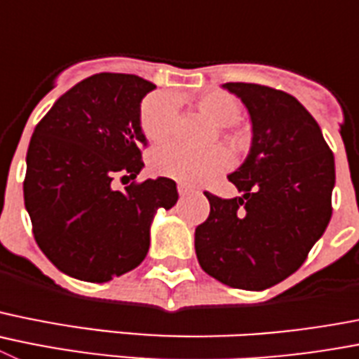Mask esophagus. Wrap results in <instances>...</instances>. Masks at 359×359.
<instances>
[{"label": "esophagus", "instance_id": "34e87169", "mask_svg": "<svg viewBox=\"0 0 359 359\" xmlns=\"http://www.w3.org/2000/svg\"><path fill=\"white\" fill-rule=\"evenodd\" d=\"M194 187H190V185H187V183H180V185H177V192H180V196L182 197H185V196H189V194H192L194 192Z\"/></svg>", "mask_w": 359, "mask_h": 359}]
</instances>
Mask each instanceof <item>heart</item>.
<instances>
[{"instance_id":"1","label":"heart","mask_w":359,"mask_h":359,"mask_svg":"<svg viewBox=\"0 0 359 359\" xmlns=\"http://www.w3.org/2000/svg\"><path fill=\"white\" fill-rule=\"evenodd\" d=\"M194 104L217 126L229 128L240 119V104L226 92L208 90L194 97ZM177 121V97L172 92H154L140 104V130L151 142H163L172 135ZM231 163L224 147L192 151L180 144H165L151 154V167L156 174L183 183L205 182L222 172Z\"/></svg>"}]
</instances>
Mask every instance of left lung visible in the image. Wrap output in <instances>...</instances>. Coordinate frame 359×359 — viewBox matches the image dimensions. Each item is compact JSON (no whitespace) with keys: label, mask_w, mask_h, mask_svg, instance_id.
I'll return each instance as SVG.
<instances>
[{"label":"left lung","mask_w":359,"mask_h":359,"mask_svg":"<svg viewBox=\"0 0 359 359\" xmlns=\"http://www.w3.org/2000/svg\"><path fill=\"white\" fill-rule=\"evenodd\" d=\"M222 87L248 108L252 146L228 176L242 196L205 192L210 215L196 228L197 259L228 287L265 290L301 267L330 224L334 156L294 96L242 81Z\"/></svg>","instance_id":"left-lung-1"}]
</instances>
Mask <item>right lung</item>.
Instances as JSON below:
<instances>
[{
    "label": "right lung",
    "instance_id": "right-lung-1",
    "mask_svg": "<svg viewBox=\"0 0 359 359\" xmlns=\"http://www.w3.org/2000/svg\"><path fill=\"white\" fill-rule=\"evenodd\" d=\"M153 88L135 74L100 72L58 97L35 126L25 206L41 251L71 278L104 283L140 265L154 210L176 205L169 177L137 182L147 147L140 101ZM115 177L123 191L113 189Z\"/></svg>",
    "mask_w": 359,
    "mask_h": 359
}]
</instances>
